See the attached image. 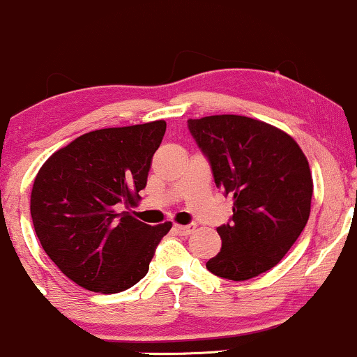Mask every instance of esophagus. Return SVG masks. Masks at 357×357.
<instances>
[{
    "label": "esophagus",
    "instance_id": "esophagus-1",
    "mask_svg": "<svg viewBox=\"0 0 357 357\" xmlns=\"http://www.w3.org/2000/svg\"><path fill=\"white\" fill-rule=\"evenodd\" d=\"M174 230L178 231L179 235L188 236V235H191V233L196 230V225L195 223H191V225H176Z\"/></svg>",
    "mask_w": 357,
    "mask_h": 357
}]
</instances>
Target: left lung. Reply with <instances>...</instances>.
I'll use <instances>...</instances> for the list:
<instances>
[{
    "label": "left lung",
    "mask_w": 357,
    "mask_h": 357,
    "mask_svg": "<svg viewBox=\"0 0 357 357\" xmlns=\"http://www.w3.org/2000/svg\"><path fill=\"white\" fill-rule=\"evenodd\" d=\"M206 155L213 179L233 195L230 223L218 227L221 250L206 268L228 280H248L273 268L305 228L312 174L305 154L289 134L245 116L188 121Z\"/></svg>",
    "instance_id": "left-lung-1"
}]
</instances>
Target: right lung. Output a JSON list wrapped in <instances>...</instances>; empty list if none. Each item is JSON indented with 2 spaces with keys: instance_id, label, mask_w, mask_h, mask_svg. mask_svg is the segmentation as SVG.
Masks as SVG:
<instances>
[{
  "instance_id": "1",
  "label": "right lung",
  "mask_w": 357,
  "mask_h": 357,
  "mask_svg": "<svg viewBox=\"0 0 357 357\" xmlns=\"http://www.w3.org/2000/svg\"><path fill=\"white\" fill-rule=\"evenodd\" d=\"M165 121L92 130L45 161L30 211L40 243L70 280L100 294L136 285L173 223L151 225L121 211L139 199Z\"/></svg>"
}]
</instances>
